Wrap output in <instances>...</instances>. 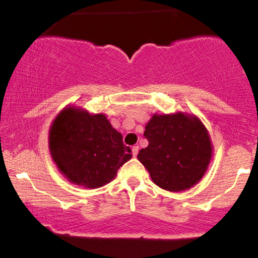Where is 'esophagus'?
I'll return each mask as SVG.
<instances>
[{"mask_svg": "<svg viewBox=\"0 0 258 258\" xmlns=\"http://www.w3.org/2000/svg\"><path fill=\"white\" fill-rule=\"evenodd\" d=\"M138 150H139V147L138 146H135V147H132V155L135 156H137V154H138Z\"/></svg>", "mask_w": 258, "mask_h": 258, "instance_id": "obj_1", "label": "esophagus"}]
</instances>
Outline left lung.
<instances>
[{
	"instance_id": "left-lung-1",
	"label": "left lung",
	"mask_w": 258,
	"mask_h": 258,
	"mask_svg": "<svg viewBox=\"0 0 258 258\" xmlns=\"http://www.w3.org/2000/svg\"><path fill=\"white\" fill-rule=\"evenodd\" d=\"M144 137L149 144L137 158L160 188L185 190L203 178L212 158V144L197 116L155 114L147 123Z\"/></svg>"
}]
</instances>
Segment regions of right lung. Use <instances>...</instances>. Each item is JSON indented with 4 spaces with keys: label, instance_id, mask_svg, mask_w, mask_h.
<instances>
[{
    "label": "right lung",
    "instance_id": "1",
    "mask_svg": "<svg viewBox=\"0 0 258 258\" xmlns=\"http://www.w3.org/2000/svg\"><path fill=\"white\" fill-rule=\"evenodd\" d=\"M53 161L68 179L86 188H99L116 176L132 158L105 115H92L69 106L59 112L48 136Z\"/></svg>",
    "mask_w": 258,
    "mask_h": 258
}]
</instances>
